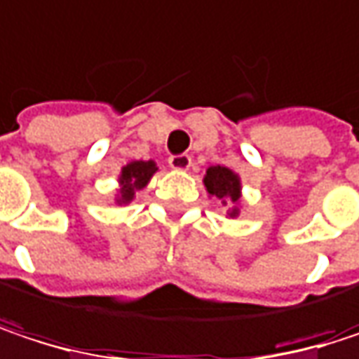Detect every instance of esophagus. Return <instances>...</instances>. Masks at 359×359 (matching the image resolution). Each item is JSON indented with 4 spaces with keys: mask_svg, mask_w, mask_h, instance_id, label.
<instances>
[{
    "mask_svg": "<svg viewBox=\"0 0 359 359\" xmlns=\"http://www.w3.org/2000/svg\"><path fill=\"white\" fill-rule=\"evenodd\" d=\"M168 164H170V168H175V170H189L191 164H193V160H191L189 154H179V156H170V158H168Z\"/></svg>",
    "mask_w": 359,
    "mask_h": 359,
    "instance_id": "1",
    "label": "esophagus"
}]
</instances>
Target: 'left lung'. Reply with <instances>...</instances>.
Listing matches in <instances>:
<instances>
[{
  "instance_id": "8db88e82",
  "label": "left lung",
  "mask_w": 359,
  "mask_h": 359,
  "mask_svg": "<svg viewBox=\"0 0 359 359\" xmlns=\"http://www.w3.org/2000/svg\"><path fill=\"white\" fill-rule=\"evenodd\" d=\"M205 191L222 201L226 214L231 218L239 216V199H241V179L231 168L224 166H210L203 177Z\"/></svg>"
}]
</instances>
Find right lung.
I'll use <instances>...</instances> for the list:
<instances>
[{
    "mask_svg": "<svg viewBox=\"0 0 359 359\" xmlns=\"http://www.w3.org/2000/svg\"><path fill=\"white\" fill-rule=\"evenodd\" d=\"M156 170H158V166H156L154 160H147V162L135 160V162L126 164V166L122 168L120 177H118L120 189H118V193H116V203H118V205L130 203V201L135 199V193L147 187V182H149L151 177L156 175Z\"/></svg>",
    "mask_w": 359,
    "mask_h": 359,
    "instance_id": "right-lung-1",
    "label": "right lung"
}]
</instances>
